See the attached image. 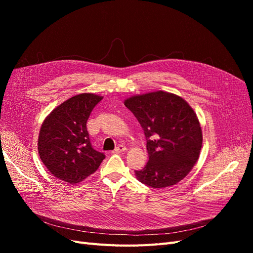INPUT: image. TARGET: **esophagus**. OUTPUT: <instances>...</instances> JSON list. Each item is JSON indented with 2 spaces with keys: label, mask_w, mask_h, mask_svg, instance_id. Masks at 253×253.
Here are the masks:
<instances>
[{
  "label": "esophagus",
  "mask_w": 253,
  "mask_h": 253,
  "mask_svg": "<svg viewBox=\"0 0 253 253\" xmlns=\"http://www.w3.org/2000/svg\"><path fill=\"white\" fill-rule=\"evenodd\" d=\"M126 150V148L125 147V145L120 144V145H118V147L115 148V150H114L113 152H114V153H121V152H125Z\"/></svg>",
  "instance_id": "34e87169"
}]
</instances>
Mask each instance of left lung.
Here are the masks:
<instances>
[{
	"label": "left lung",
	"mask_w": 253,
	"mask_h": 253,
	"mask_svg": "<svg viewBox=\"0 0 253 253\" xmlns=\"http://www.w3.org/2000/svg\"><path fill=\"white\" fill-rule=\"evenodd\" d=\"M125 105L140 124L149 162L135 171L143 185L162 189L175 185L200 157L203 134L192 108L182 98L159 90L126 99Z\"/></svg>",
	"instance_id": "left-lung-1"
}]
</instances>
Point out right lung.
I'll return each instance as SVG.
<instances>
[{
    "label": "right lung",
    "instance_id": "right-lung-1",
    "mask_svg": "<svg viewBox=\"0 0 253 253\" xmlns=\"http://www.w3.org/2000/svg\"><path fill=\"white\" fill-rule=\"evenodd\" d=\"M102 97L80 94L61 103L44 120L38 150L42 163L57 178L77 183L93 174L105 158L90 143L86 122Z\"/></svg>",
    "mask_w": 253,
    "mask_h": 253
}]
</instances>
